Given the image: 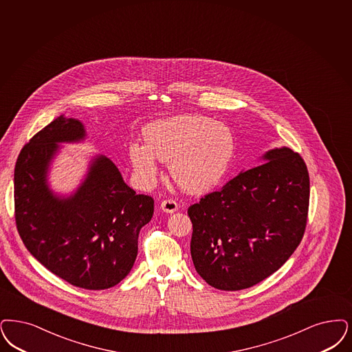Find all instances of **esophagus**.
<instances>
[{"label":"esophagus","instance_id":"34e87169","mask_svg":"<svg viewBox=\"0 0 352 352\" xmlns=\"http://www.w3.org/2000/svg\"><path fill=\"white\" fill-rule=\"evenodd\" d=\"M161 210L168 213H173L178 210V203L174 199H166L161 203Z\"/></svg>","mask_w":352,"mask_h":352}]
</instances>
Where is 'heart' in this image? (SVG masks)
<instances>
[{
	"instance_id": "obj_1",
	"label": "heart",
	"mask_w": 352,
	"mask_h": 352,
	"mask_svg": "<svg viewBox=\"0 0 352 352\" xmlns=\"http://www.w3.org/2000/svg\"><path fill=\"white\" fill-rule=\"evenodd\" d=\"M145 144L132 142L129 157L144 183L153 182L157 158L170 161V174L182 188L204 192L226 177L234 155L229 126L199 115H183L144 129Z\"/></svg>"
}]
</instances>
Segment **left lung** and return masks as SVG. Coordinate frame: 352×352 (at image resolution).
<instances>
[{
    "instance_id": "obj_1",
    "label": "left lung",
    "mask_w": 352,
    "mask_h": 352,
    "mask_svg": "<svg viewBox=\"0 0 352 352\" xmlns=\"http://www.w3.org/2000/svg\"><path fill=\"white\" fill-rule=\"evenodd\" d=\"M232 178L188 207L197 272L223 291L250 288L278 271L304 237L309 173L289 148Z\"/></svg>"
}]
</instances>
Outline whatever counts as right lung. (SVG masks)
Returning a JSON list of instances; mask_svg holds the SVG:
<instances>
[{
	"label": "right lung",
	"mask_w": 352,
	"mask_h": 352,
	"mask_svg": "<svg viewBox=\"0 0 352 352\" xmlns=\"http://www.w3.org/2000/svg\"><path fill=\"white\" fill-rule=\"evenodd\" d=\"M84 136L78 120L58 116L22 148L14 169L15 226L44 267L74 287L97 291L116 285L131 271L155 200L138 195L102 155L73 197H54L45 173L56 142Z\"/></svg>",
	"instance_id": "obj_1"
}]
</instances>
